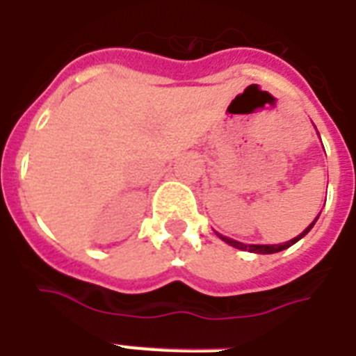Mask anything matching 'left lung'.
Listing matches in <instances>:
<instances>
[{
  "label": "left lung",
  "instance_id": "obj_1",
  "mask_svg": "<svg viewBox=\"0 0 356 356\" xmlns=\"http://www.w3.org/2000/svg\"><path fill=\"white\" fill-rule=\"evenodd\" d=\"M316 220H318V218H316ZM316 220L312 223H310L309 227L305 229L303 233L299 234V236L292 238V240H288V242H284V243H279V245H260V243H242V242H238V240H233V238L222 236V234H218V236L222 238L223 242H227L229 245H233V248H236V249H242V251H251V253H260V254H271V253H277V251H282V249L290 248V245H293V243L298 242V240H301V238H303L305 234L309 233L310 229L314 227Z\"/></svg>",
  "mask_w": 356,
  "mask_h": 356
}]
</instances>
